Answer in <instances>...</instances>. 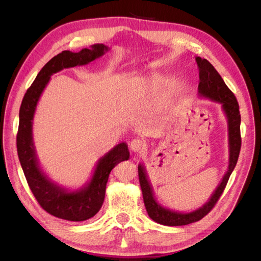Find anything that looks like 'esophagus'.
I'll return each instance as SVG.
<instances>
[{"label": "esophagus", "mask_w": 261, "mask_h": 261, "mask_svg": "<svg viewBox=\"0 0 261 261\" xmlns=\"http://www.w3.org/2000/svg\"><path fill=\"white\" fill-rule=\"evenodd\" d=\"M130 150L135 153H141L146 150V145L139 139H134L130 143Z\"/></svg>", "instance_id": "34e87169"}]
</instances>
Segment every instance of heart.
Masks as SVG:
<instances>
[{
    "label": "heart",
    "mask_w": 261,
    "mask_h": 261,
    "mask_svg": "<svg viewBox=\"0 0 261 261\" xmlns=\"http://www.w3.org/2000/svg\"><path fill=\"white\" fill-rule=\"evenodd\" d=\"M165 82L163 78H160V77H154L153 80H152V82H151V85L153 86V87H161V86H163V85H165Z\"/></svg>",
    "instance_id": "1"
}]
</instances>
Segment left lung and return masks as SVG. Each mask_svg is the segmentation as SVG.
Masks as SVG:
<instances>
[{
	"instance_id": "1",
	"label": "left lung",
	"mask_w": 261,
	"mask_h": 261,
	"mask_svg": "<svg viewBox=\"0 0 261 261\" xmlns=\"http://www.w3.org/2000/svg\"><path fill=\"white\" fill-rule=\"evenodd\" d=\"M197 65L199 67V85H198V96L211 100L221 105L222 111L227 120V137H228V165L225 174L222 179L212 193L208 201L201 207L191 212H179L163 207L156 200L153 189L148 174L143 163L138 164V176L139 183L143 192L145 207L148 216L154 222L168 225V226H179L199 221L204 216L208 215L210 210L215 207L222 195L230 175L235 168L241 151V114L240 107L233 92L227 88L222 77L217 72V69L212 66L211 63L206 59L199 57L196 58Z\"/></svg>"
}]
</instances>
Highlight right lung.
I'll return each mask as SVG.
<instances>
[{
    "mask_svg": "<svg viewBox=\"0 0 261 261\" xmlns=\"http://www.w3.org/2000/svg\"><path fill=\"white\" fill-rule=\"evenodd\" d=\"M109 50V46L96 43L77 53L63 51L42 67L21 101L16 139L19 162L39 204L50 215L60 219L78 222L96 216L105 200L110 172L116 164L129 159V151L126 143L114 146L98 160L91 178L81 188L72 191L59 185L45 174L37 156L33 138L37 105L53 74L64 68L89 64Z\"/></svg>",
    "mask_w": 261,
    "mask_h": 261,
    "instance_id": "add662e5",
    "label": "right lung"
}]
</instances>
